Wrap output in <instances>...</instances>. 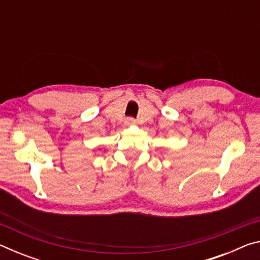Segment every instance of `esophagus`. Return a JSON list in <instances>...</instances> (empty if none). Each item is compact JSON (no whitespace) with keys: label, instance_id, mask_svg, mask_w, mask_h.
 <instances>
[{"label":"esophagus","instance_id":"1","mask_svg":"<svg viewBox=\"0 0 260 260\" xmlns=\"http://www.w3.org/2000/svg\"><path fill=\"white\" fill-rule=\"evenodd\" d=\"M125 124H126L127 126L135 125V124H136V120H135V119H133V118H127L126 121H125Z\"/></svg>","mask_w":260,"mask_h":260}]
</instances>
